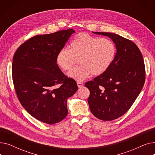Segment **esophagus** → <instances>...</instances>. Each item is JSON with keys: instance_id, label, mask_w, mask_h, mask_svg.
Instances as JSON below:
<instances>
[{"instance_id": "1", "label": "esophagus", "mask_w": 155, "mask_h": 155, "mask_svg": "<svg viewBox=\"0 0 155 155\" xmlns=\"http://www.w3.org/2000/svg\"><path fill=\"white\" fill-rule=\"evenodd\" d=\"M77 85H78V88H81V87L84 86V84H83V83H82V82H77Z\"/></svg>"}]
</instances>
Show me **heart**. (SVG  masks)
Returning <instances> with one entry per match:
<instances>
[{
  "label": "heart",
  "instance_id": "obj_1",
  "mask_svg": "<svg viewBox=\"0 0 155 155\" xmlns=\"http://www.w3.org/2000/svg\"><path fill=\"white\" fill-rule=\"evenodd\" d=\"M116 47L107 38H98L85 32L78 34L70 44V50L63 48L56 55V63L64 71L77 63L78 67L68 75L77 82H82L91 74L101 75L106 71L114 60Z\"/></svg>",
  "mask_w": 155,
  "mask_h": 155
}]
</instances>
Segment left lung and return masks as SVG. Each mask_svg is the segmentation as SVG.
<instances>
[{
  "mask_svg": "<svg viewBox=\"0 0 155 155\" xmlns=\"http://www.w3.org/2000/svg\"><path fill=\"white\" fill-rule=\"evenodd\" d=\"M93 33L110 38L117 51L108 70L85 84L90 91L88 103L97 118L112 120L124 115L141 92L144 63L140 49L131 41L111 32Z\"/></svg>",
  "mask_w": 155,
  "mask_h": 155,
  "instance_id": "8db88e82",
  "label": "left lung"
}]
</instances>
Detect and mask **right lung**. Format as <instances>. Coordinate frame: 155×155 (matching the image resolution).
Listing matches in <instances>:
<instances>
[{"label": "right lung", "instance_id": "right-lung-1", "mask_svg": "<svg viewBox=\"0 0 155 155\" xmlns=\"http://www.w3.org/2000/svg\"><path fill=\"white\" fill-rule=\"evenodd\" d=\"M75 32L69 29L36 35L22 44L13 57L12 80L19 102L32 117L48 124L67 116V99L78 90L75 81L56 63L57 54Z\"/></svg>", "mask_w": 155, "mask_h": 155}]
</instances>
